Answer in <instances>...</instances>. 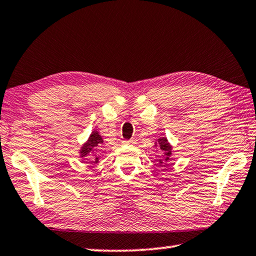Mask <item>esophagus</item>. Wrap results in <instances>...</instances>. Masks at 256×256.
I'll use <instances>...</instances> for the list:
<instances>
[{
	"label": "esophagus",
	"instance_id": "34e87169",
	"mask_svg": "<svg viewBox=\"0 0 256 256\" xmlns=\"http://www.w3.org/2000/svg\"><path fill=\"white\" fill-rule=\"evenodd\" d=\"M123 144L125 146H133L134 144H136V141H134V140H125V141H123Z\"/></svg>",
	"mask_w": 256,
	"mask_h": 256
}]
</instances>
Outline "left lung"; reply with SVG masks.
<instances>
[{
    "label": "left lung",
    "mask_w": 256,
    "mask_h": 256,
    "mask_svg": "<svg viewBox=\"0 0 256 256\" xmlns=\"http://www.w3.org/2000/svg\"><path fill=\"white\" fill-rule=\"evenodd\" d=\"M154 146L157 148V151L160 150L162 152V158L158 160V164L160 167H167L170 164V162L172 159V146L168 142L166 136L159 138L157 141L154 142Z\"/></svg>",
    "instance_id": "1"
}]
</instances>
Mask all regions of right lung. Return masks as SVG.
I'll return each mask as SVG.
<instances>
[{"mask_svg": "<svg viewBox=\"0 0 256 256\" xmlns=\"http://www.w3.org/2000/svg\"><path fill=\"white\" fill-rule=\"evenodd\" d=\"M104 144V138H102L100 134L97 131V130H94L90 134L88 140H86L84 144L80 146L79 149V156L82 159H86V157L94 154V162H99V156H97V151L99 148H102Z\"/></svg>", "mask_w": 256, "mask_h": 256, "instance_id": "right-lung-1", "label": "right lung"}]
</instances>
